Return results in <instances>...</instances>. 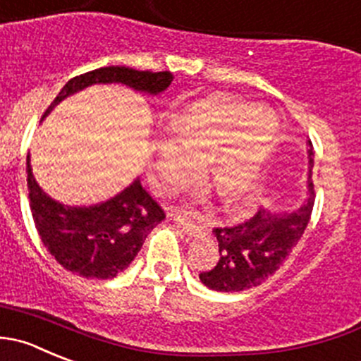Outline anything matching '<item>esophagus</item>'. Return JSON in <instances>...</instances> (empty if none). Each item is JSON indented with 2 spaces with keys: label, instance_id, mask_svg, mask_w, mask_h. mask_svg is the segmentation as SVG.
Listing matches in <instances>:
<instances>
[{
  "label": "esophagus",
  "instance_id": "34e87169",
  "mask_svg": "<svg viewBox=\"0 0 361 361\" xmlns=\"http://www.w3.org/2000/svg\"><path fill=\"white\" fill-rule=\"evenodd\" d=\"M174 220H176V224H180L181 227H183V231L187 234H190V236H197L199 233H201V224L195 222L194 219H190V216H185L181 215V213H173Z\"/></svg>",
  "mask_w": 361,
  "mask_h": 361
}]
</instances>
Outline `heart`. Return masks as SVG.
<instances>
[{
  "mask_svg": "<svg viewBox=\"0 0 361 361\" xmlns=\"http://www.w3.org/2000/svg\"><path fill=\"white\" fill-rule=\"evenodd\" d=\"M277 130L274 114L254 104L224 95L192 104L173 120L171 139L157 145L160 187L180 190L208 164L206 180L227 199V209L247 208Z\"/></svg>",
  "mask_w": 361,
  "mask_h": 361,
  "instance_id": "heart-1",
  "label": "heart"
}]
</instances>
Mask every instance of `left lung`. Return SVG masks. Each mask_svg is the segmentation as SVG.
<instances>
[{"label":"left lung","mask_w":361,"mask_h":361,"mask_svg":"<svg viewBox=\"0 0 361 361\" xmlns=\"http://www.w3.org/2000/svg\"><path fill=\"white\" fill-rule=\"evenodd\" d=\"M312 146V142H309ZM312 148L309 149V197L293 213H271L259 208L236 226L215 227L219 261L199 274L202 284L213 291L236 293L261 286L277 271L302 238L312 215L316 192L312 181Z\"/></svg>","instance_id":"1"}]
</instances>
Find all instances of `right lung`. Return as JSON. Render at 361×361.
Instances as JSON below:
<instances>
[{
    "label": "right lung",
    "instance_id": "1",
    "mask_svg": "<svg viewBox=\"0 0 361 361\" xmlns=\"http://www.w3.org/2000/svg\"><path fill=\"white\" fill-rule=\"evenodd\" d=\"M171 72H149L128 66H102L80 73L63 86L59 100L97 82H121L137 92H164ZM27 190L33 222L49 254L65 269L84 279L107 281L121 274L137 255L146 236L166 219L162 206L135 180L116 197L90 208H72L52 201L35 181L27 155Z\"/></svg>",
    "mask_w": 361,
    "mask_h": 361
}]
</instances>
